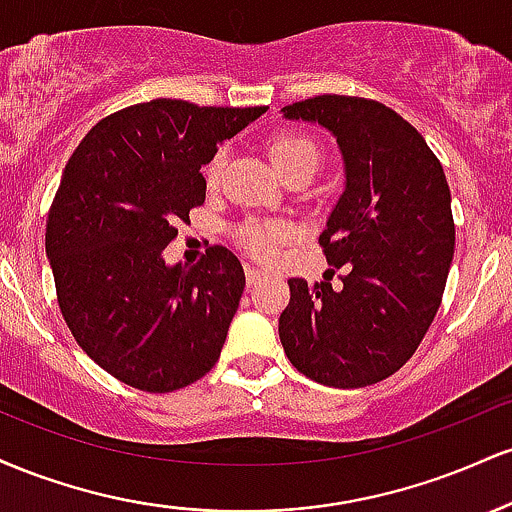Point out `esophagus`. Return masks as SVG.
<instances>
[{
  "label": "esophagus",
  "mask_w": 512,
  "mask_h": 512,
  "mask_svg": "<svg viewBox=\"0 0 512 512\" xmlns=\"http://www.w3.org/2000/svg\"><path fill=\"white\" fill-rule=\"evenodd\" d=\"M245 279H248V286H255L257 281L262 279V272H260V269L250 267V264H245Z\"/></svg>",
  "instance_id": "obj_1"
}]
</instances>
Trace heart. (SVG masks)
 I'll return each mask as SVG.
<instances>
[{
	"label": "heart",
	"mask_w": 512,
	"mask_h": 512,
	"mask_svg": "<svg viewBox=\"0 0 512 512\" xmlns=\"http://www.w3.org/2000/svg\"><path fill=\"white\" fill-rule=\"evenodd\" d=\"M269 154H272L274 166L279 173L289 175L293 170H313L320 166V146L313 139L305 137L301 132H281L269 142ZM228 149L221 146L214 156L209 158L204 166V178H207L209 187H216L221 180L223 168H226ZM293 228L289 223L281 221H248L238 228V243L248 255L257 257V260H272L276 250L291 238Z\"/></svg>",
	"instance_id": "1"
}]
</instances>
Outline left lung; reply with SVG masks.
Masks as SVG:
<instances>
[{
    "label": "left lung",
    "instance_id": "1",
    "mask_svg": "<svg viewBox=\"0 0 512 512\" xmlns=\"http://www.w3.org/2000/svg\"><path fill=\"white\" fill-rule=\"evenodd\" d=\"M281 113L330 129L346 175L320 236L330 269L313 286L289 279L281 346L320 385L380 383L414 356L443 298L455 252L443 166L426 139L378 101L315 96ZM339 268L340 284L332 285Z\"/></svg>",
    "mask_w": 512,
    "mask_h": 512
}]
</instances>
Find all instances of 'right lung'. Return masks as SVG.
<instances>
[{
    "mask_svg": "<svg viewBox=\"0 0 512 512\" xmlns=\"http://www.w3.org/2000/svg\"><path fill=\"white\" fill-rule=\"evenodd\" d=\"M264 110L156 98L103 117L69 158L45 252L76 344L120 383L173 392L219 361L243 264L214 245L195 267H168L163 250L204 204L199 168Z\"/></svg>",
    "mask_w": 512,
    "mask_h": 512,
    "instance_id": "right-lung-1",
    "label": "right lung"
}]
</instances>
